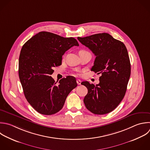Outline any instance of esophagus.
<instances>
[{
    "label": "esophagus",
    "mask_w": 150,
    "mask_h": 150,
    "mask_svg": "<svg viewBox=\"0 0 150 150\" xmlns=\"http://www.w3.org/2000/svg\"><path fill=\"white\" fill-rule=\"evenodd\" d=\"M76 81H77V84H78V85H80V84H81V81L80 80H79V79H77Z\"/></svg>",
    "instance_id": "obj_1"
}]
</instances>
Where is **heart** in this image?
I'll return each instance as SVG.
<instances>
[{
    "label": "heart",
    "instance_id": "heart-1",
    "mask_svg": "<svg viewBox=\"0 0 150 150\" xmlns=\"http://www.w3.org/2000/svg\"><path fill=\"white\" fill-rule=\"evenodd\" d=\"M85 52V51H84V50H80V52Z\"/></svg>",
    "mask_w": 150,
    "mask_h": 150
}]
</instances>
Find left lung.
<instances>
[{"instance_id": "1", "label": "left lung", "mask_w": 150, "mask_h": 150, "mask_svg": "<svg viewBox=\"0 0 150 150\" xmlns=\"http://www.w3.org/2000/svg\"><path fill=\"white\" fill-rule=\"evenodd\" d=\"M77 39L96 56L91 71L101 74L96 86L88 81L81 83L88 89L83 100L86 107L95 114L109 113L118 105L127 90L131 74L127 48L106 33Z\"/></svg>"}]
</instances>
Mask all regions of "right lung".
I'll return each mask as SVG.
<instances>
[{
    "mask_svg": "<svg viewBox=\"0 0 150 150\" xmlns=\"http://www.w3.org/2000/svg\"><path fill=\"white\" fill-rule=\"evenodd\" d=\"M74 46L73 38H63L40 32L23 46L19 60V76L25 96L38 112L52 115L63 107L70 91L77 87L72 76L62 79L57 84L50 76L53 67L62 64V56Z\"/></svg>",
    "mask_w": 150,
    "mask_h": 150,
    "instance_id": "1",
    "label": "right lung"
}]
</instances>
